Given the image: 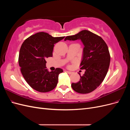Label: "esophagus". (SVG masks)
<instances>
[{
    "label": "esophagus",
    "mask_w": 130,
    "mask_h": 130,
    "mask_svg": "<svg viewBox=\"0 0 130 130\" xmlns=\"http://www.w3.org/2000/svg\"><path fill=\"white\" fill-rule=\"evenodd\" d=\"M67 73L68 74H72V72H69V71H66Z\"/></svg>",
    "instance_id": "34e87169"
}]
</instances>
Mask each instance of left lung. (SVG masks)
Returning <instances> with one entry per match:
<instances>
[{
  "instance_id": "obj_1",
  "label": "left lung",
  "mask_w": 130,
  "mask_h": 130,
  "mask_svg": "<svg viewBox=\"0 0 130 130\" xmlns=\"http://www.w3.org/2000/svg\"><path fill=\"white\" fill-rule=\"evenodd\" d=\"M81 40L84 45L83 57L80 69H85V74L77 83H72L75 91L81 94L93 92L103 82L109 68L110 54L108 46L101 37L88 30L67 36L64 41Z\"/></svg>"
}]
</instances>
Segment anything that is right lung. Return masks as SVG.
<instances>
[{
	"instance_id": "obj_1",
	"label": "right lung",
	"mask_w": 130,
	"mask_h": 130,
	"mask_svg": "<svg viewBox=\"0 0 130 130\" xmlns=\"http://www.w3.org/2000/svg\"><path fill=\"white\" fill-rule=\"evenodd\" d=\"M64 37H53L44 32L35 34L24 41L19 51L18 63L27 83L38 92H48L56 87L61 68L49 72L46 58L53 56L54 44Z\"/></svg>"
}]
</instances>
